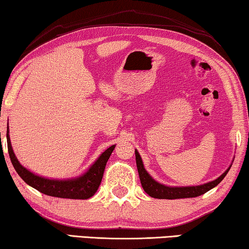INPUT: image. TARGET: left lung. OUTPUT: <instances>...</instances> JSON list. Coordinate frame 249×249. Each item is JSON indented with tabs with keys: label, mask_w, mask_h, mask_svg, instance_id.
<instances>
[{
	"label": "left lung",
	"mask_w": 249,
	"mask_h": 249,
	"mask_svg": "<svg viewBox=\"0 0 249 249\" xmlns=\"http://www.w3.org/2000/svg\"><path fill=\"white\" fill-rule=\"evenodd\" d=\"M135 160H136V166H138V171L140 180H141V185L143 190L146 194H149L151 197L155 198H166V199H176V198H188V197H196L202 194L206 193L210 190H212L213 187H215L223 178L226 177V175L228 174L230 167L223 173L221 176L216 178L215 180L210 181V183L198 185V186H187V187H170L166 186L156 181L153 178L148 174V171L145 170L144 166H143L142 159L140 157L138 150H135Z\"/></svg>",
	"instance_id": "obj_1"
}]
</instances>
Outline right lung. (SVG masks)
<instances>
[{
  "label": "right lung",
  "mask_w": 249,
  "mask_h": 249,
  "mask_svg": "<svg viewBox=\"0 0 249 249\" xmlns=\"http://www.w3.org/2000/svg\"><path fill=\"white\" fill-rule=\"evenodd\" d=\"M6 140H8V151L11 162L15 167L17 173L29 186L36 188L40 193L54 196V197L61 198H73V199H87L93 196L96 193L98 187L103 179L105 167L111 152L114 151L115 145H111L106 151L100 155L94 163L91 166L87 173L82 176H79L72 179H50L41 176H37L24 168L22 164L19 162L17 157L13 152L11 146V141L9 136V126L6 131Z\"/></svg>",
  "instance_id": "obj_1"
}]
</instances>
